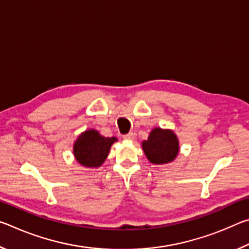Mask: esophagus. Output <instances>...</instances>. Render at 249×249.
<instances>
[{"label":"esophagus","mask_w":249,"mask_h":249,"mask_svg":"<svg viewBox=\"0 0 249 249\" xmlns=\"http://www.w3.org/2000/svg\"><path fill=\"white\" fill-rule=\"evenodd\" d=\"M123 138H124V140H127V141H133L134 138H135V134H134L133 132H130V133H128V134L124 135Z\"/></svg>","instance_id":"esophagus-1"}]
</instances>
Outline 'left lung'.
I'll use <instances>...</instances> for the list:
<instances>
[{"instance_id": "obj_1", "label": "left lung", "mask_w": 249, "mask_h": 249, "mask_svg": "<svg viewBox=\"0 0 249 249\" xmlns=\"http://www.w3.org/2000/svg\"><path fill=\"white\" fill-rule=\"evenodd\" d=\"M142 149L150 162L162 165L176 158L179 142L172 130L155 128L149 134L148 140L142 142Z\"/></svg>"}]
</instances>
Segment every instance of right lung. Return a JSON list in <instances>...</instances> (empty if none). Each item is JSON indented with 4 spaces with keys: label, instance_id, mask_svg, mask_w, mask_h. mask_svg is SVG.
I'll use <instances>...</instances> for the list:
<instances>
[{
    "label": "right lung",
    "instance_id": "add662e5",
    "mask_svg": "<svg viewBox=\"0 0 249 249\" xmlns=\"http://www.w3.org/2000/svg\"><path fill=\"white\" fill-rule=\"evenodd\" d=\"M115 141V137H104L94 129L87 130L74 142L75 159L82 166L100 167L107 159L109 148Z\"/></svg>",
    "mask_w": 249,
    "mask_h": 249
}]
</instances>
